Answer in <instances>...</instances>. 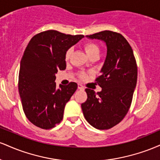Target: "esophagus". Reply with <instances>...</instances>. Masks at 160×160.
<instances>
[{
    "mask_svg": "<svg viewBox=\"0 0 160 160\" xmlns=\"http://www.w3.org/2000/svg\"><path fill=\"white\" fill-rule=\"evenodd\" d=\"M78 89L80 90H84V87L80 83H78Z\"/></svg>",
    "mask_w": 160,
    "mask_h": 160,
    "instance_id": "34e87169",
    "label": "esophagus"
}]
</instances>
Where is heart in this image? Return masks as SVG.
Here are the masks:
<instances>
[{
    "instance_id": "1",
    "label": "heart",
    "mask_w": 160,
    "mask_h": 160,
    "mask_svg": "<svg viewBox=\"0 0 160 160\" xmlns=\"http://www.w3.org/2000/svg\"><path fill=\"white\" fill-rule=\"evenodd\" d=\"M84 49H85L86 54L89 56V57H90L95 54L98 55L99 52H100V49H99V47L96 44V43H93V42H88V43H85V44H84ZM71 53H72V49L71 48L68 49L67 51H66L65 56L66 61L69 60L70 57H71ZM80 77H81V78H85L86 74L82 73V74H80Z\"/></svg>"
}]
</instances>
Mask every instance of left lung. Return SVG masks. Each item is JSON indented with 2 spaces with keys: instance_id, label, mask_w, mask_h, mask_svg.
Wrapping results in <instances>:
<instances>
[{
  "instance_id": "1",
  "label": "left lung",
  "mask_w": 160,
  "mask_h": 160,
  "mask_svg": "<svg viewBox=\"0 0 160 160\" xmlns=\"http://www.w3.org/2000/svg\"><path fill=\"white\" fill-rule=\"evenodd\" d=\"M86 37L105 42L107 56L102 75L95 80L102 91L86 89L87 100L81 104L82 111L93 127L109 129L123 120L131 106L137 83L136 60L131 46L119 33L103 31Z\"/></svg>"
}]
</instances>
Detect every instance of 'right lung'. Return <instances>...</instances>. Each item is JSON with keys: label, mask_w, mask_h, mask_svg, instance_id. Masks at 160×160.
<instances>
[{"label": "right lung", "mask_w": 160, "mask_h": 160, "mask_svg": "<svg viewBox=\"0 0 160 160\" xmlns=\"http://www.w3.org/2000/svg\"><path fill=\"white\" fill-rule=\"evenodd\" d=\"M83 37L48 30L29 41L20 63L18 85L24 113L34 126L50 129L62 120L65 104L78 84L71 82L56 89L55 74L66 68V51Z\"/></svg>", "instance_id": "add662e5"}]
</instances>
